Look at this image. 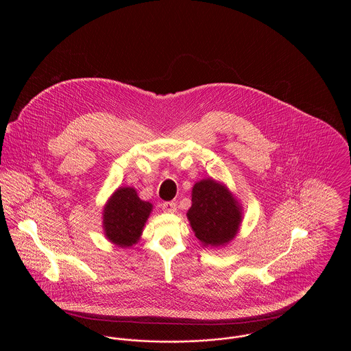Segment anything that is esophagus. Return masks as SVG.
<instances>
[{"instance_id":"1","label":"esophagus","mask_w":351,"mask_h":351,"mask_svg":"<svg viewBox=\"0 0 351 351\" xmlns=\"http://www.w3.org/2000/svg\"><path fill=\"white\" fill-rule=\"evenodd\" d=\"M162 209L167 213H175L176 212V204L172 202V201H168V202H163L162 204Z\"/></svg>"}]
</instances>
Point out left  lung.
<instances>
[{
    "label": "left lung",
    "mask_w": 351,
    "mask_h": 351,
    "mask_svg": "<svg viewBox=\"0 0 351 351\" xmlns=\"http://www.w3.org/2000/svg\"><path fill=\"white\" fill-rule=\"evenodd\" d=\"M242 216V205L226 184L208 178L193 185L186 218L204 247H223L233 241Z\"/></svg>",
    "instance_id": "1"
}]
</instances>
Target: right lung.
I'll return each mask as SVG.
<instances>
[{
    "instance_id": "obj_1",
    "label": "right lung",
    "mask_w": 351,
    "mask_h": 351,
    "mask_svg": "<svg viewBox=\"0 0 351 351\" xmlns=\"http://www.w3.org/2000/svg\"><path fill=\"white\" fill-rule=\"evenodd\" d=\"M152 204L139 199L133 186H119L102 209L105 238L118 247H132L141 239Z\"/></svg>"
}]
</instances>
